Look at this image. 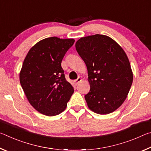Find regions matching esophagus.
I'll list each match as a JSON object with an SVG mask.
<instances>
[{"mask_svg":"<svg viewBox=\"0 0 151 151\" xmlns=\"http://www.w3.org/2000/svg\"><path fill=\"white\" fill-rule=\"evenodd\" d=\"M82 80H83V79H82L80 77H78L77 79H76V80L75 81V83L76 85H78L79 83H81V82L82 81Z\"/></svg>","mask_w":151,"mask_h":151,"instance_id":"1","label":"esophagus"}]
</instances>
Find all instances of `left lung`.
Returning a JSON list of instances; mask_svg holds the SVG:
<instances>
[{
    "mask_svg": "<svg viewBox=\"0 0 151 151\" xmlns=\"http://www.w3.org/2000/svg\"><path fill=\"white\" fill-rule=\"evenodd\" d=\"M75 47L87 68L91 88L85 99L89 109L99 114L116 111L127 99L133 81L124 50L111 37L99 34L81 37Z\"/></svg>",
    "mask_w": 151,
    "mask_h": 151,
    "instance_id": "left-lung-1",
    "label": "left lung"
}]
</instances>
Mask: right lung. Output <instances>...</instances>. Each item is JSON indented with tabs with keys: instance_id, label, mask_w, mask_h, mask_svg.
<instances>
[{
	"instance_id": "obj_1",
	"label": "right lung",
	"mask_w": 151,
	"mask_h": 151,
	"mask_svg": "<svg viewBox=\"0 0 151 151\" xmlns=\"http://www.w3.org/2000/svg\"><path fill=\"white\" fill-rule=\"evenodd\" d=\"M74 42L73 39L46 38L30 48L22 64L19 78L25 95L34 109L46 116L65 111L74 93L61 67Z\"/></svg>"
}]
</instances>
